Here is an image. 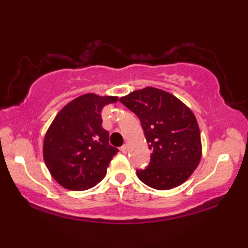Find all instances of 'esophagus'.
I'll list each match as a JSON object with an SVG mask.
<instances>
[{"label": "esophagus", "instance_id": "esophagus-1", "mask_svg": "<svg viewBox=\"0 0 248 248\" xmlns=\"http://www.w3.org/2000/svg\"><path fill=\"white\" fill-rule=\"evenodd\" d=\"M120 151H121V152H123L124 154H125V153L128 152V146L125 145V144H124V145L120 148Z\"/></svg>", "mask_w": 248, "mask_h": 248}]
</instances>
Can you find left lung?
<instances>
[{
  "label": "left lung",
  "mask_w": 248,
  "mask_h": 248,
  "mask_svg": "<svg viewBox=\"0 0 248 248\" xmlns=\"http://www.w3.org/2000/svg\"><path fill=\"white\" fill-rule=\"evenodd\" d=\"M119 100L140 119L152 152L146 169L137 170L141 182L158 190L186 182L201 158L200 130L190 109L155 87L134 91Z\"/></svg>",
  "instance_id": "8db88e82"
}]
</instances>
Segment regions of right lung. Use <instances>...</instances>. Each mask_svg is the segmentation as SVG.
<instances>
[{"mask_svg":"<svg viewBox=\"0 0 248 248\" xmlns=\"http://www.w3.org/2000/svg\"><path fill=\"white\" fill-rule=\"evenodd\" d=\"M117 100L116 96L82 95L65 105L52 121L45 137L44 159L62 187L87 190L106 176L119 150L109 144L102 110Z\"/></svg>","mask_w":248,"mask_h":248,"instance_id":"right-lung-1","label":"right lung"}]
</instances>
